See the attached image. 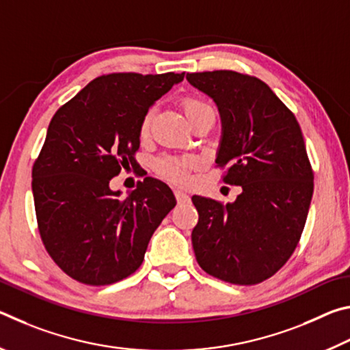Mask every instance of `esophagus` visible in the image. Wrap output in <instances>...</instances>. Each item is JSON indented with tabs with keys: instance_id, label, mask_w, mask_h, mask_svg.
I'll return each instance as SVG.
<instances>
[{
	"instance_id": "1",
	"label": "esophagus",
	"mask_w": 350,
	"mask_h": 350,
	"mask_svg": "<svg viewBox=\"0 0 350 350\" xmlns=\"http://www.w3.org/2000/svg\"><path fill=\"white\" fill-rule=\"evenodd\" d=\"M174 196H176V200H177V202H179V204H188V202H189V196H188V194L180 191V189H176Z\"/></svg>"
}]
</instances>
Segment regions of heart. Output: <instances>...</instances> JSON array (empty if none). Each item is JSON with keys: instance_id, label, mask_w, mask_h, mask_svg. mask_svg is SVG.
<instances>
[{"instance_id": "b5f03b06", "label": "heart", "mask_w": 350, "mask_h": 350, "mask_svg": "<svg viewBox=\"0 0 350 350\" xmlns=\"http://www.w3.org/2000/svg\"><path fill=\"white\" fill-rule=\"evenodd\" d=\"M210 108L205 103L199 102L196 98H185L183 100V109H185V114L189 116L193 112H196L199 109H205ZM151 118H152V111H148L144 120H142L140 125V134L145 135L150 131V125H151ZM193 161L191 159H176V157H162L159 159L156 163V168L159 173L162 176L167 177V179L173 180L176 183H185L188 180V171L191 168Z\"/></svg>"}]
</instances>
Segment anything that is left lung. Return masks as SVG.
I'll return each instance as SVG.
<instances>
[{
  "instance_id": "8db88e82",
  "label": "left lung",
  "mask_w": 350,
  "mask_h": 350,
  "mask_svg": "<svg viewBox=\"0 0 350 350\" xmlns=\"http://www.w3.org/2000/svg\"><path fill=\"white\" fill-rule=\"evenodd\" d=\"M213 98L222 135L217 167L242 187L234 202L202 196L191 242L198 264L225 282L253 286L273 276L298 245L313 194L303 133L286 105L256 77L234 70L187 74Z\"/></svg>"
}]
</instances>
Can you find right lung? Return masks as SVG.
<instances>
[{"mask_svg":"<svg viewBox=\"0 0 350 350\" xmlns=\"http://www.w3.org/2000/svg\"><path fill=\"white\" fill-rule=\"evenodd\" d=\"M183 75L97 77L52 117L32 168V193L46 250L75 281L108 286L134 273L176 206L171 188L154 177L123 199L109 182L122 168H135L142 120Z\"/></svg>","mask_w":350,"mask_h":350,"instance_id":"add662e5","label":"right lung"}]
</instances>
